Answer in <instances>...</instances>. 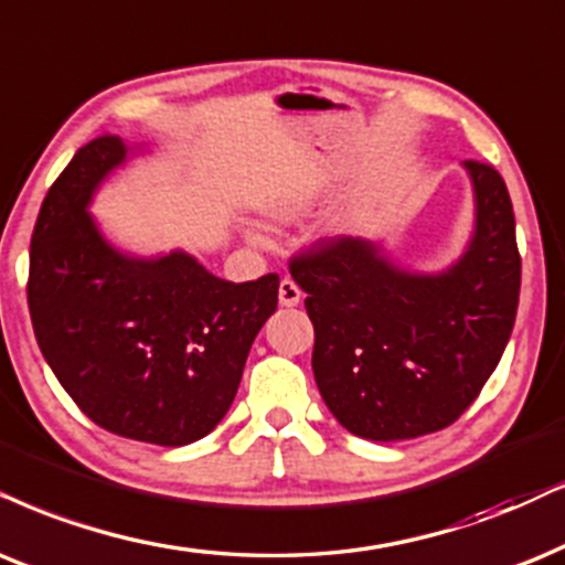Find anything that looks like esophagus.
Masks as SVG:
<instances>
[{"mask_svg":"<svg viewBox=\"0 0 565 565\" xmlns=\"http://www.w3.org/2000/svg\"><path fill=\"white\" fill-rule=\"evenodd\" d=\"M299 299H302V289L291 278H281V284H278V302H281V307H297Z\"/></svg>","mask_w":565,"mask_h":565,"instance_id":"34e87169","label":"esophagus"}]
</instances>
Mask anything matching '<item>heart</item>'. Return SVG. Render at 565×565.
<instances>
[{"label":"heart","instance_id":"1","mask_svg":"<svg viewBox=\"0 0 565 565\" xmlns=\"http://www.w3.org/2000/svg\"><path fill=\"white\" fill-rule=\"evenodd\" d=\"M318 188H320L318 180H297L289 184H278V188H270L268 192H263L260 211L266 213L268 218H276V221L297 218L299 213L312 203ZM247 239L253 242V245H263V239L255 232H247Z\"/></svg>","mask_w":565,"mask_h":565}]
</instances>
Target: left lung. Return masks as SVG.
<instances>
[{
    "instance_id": "8db88e82",
    "label": "left lung",
    "mask_w": 565,
    "mask_h": 565,
    "mask_svg": "<svg viewBox=\"0 0 565 565\" xmlns=\"http://www.w3.org/2000/svg\"><path fill=\"white\" fill-rule=\"evenodd\" d=\"M475 200L467 247L440 270L402 266L383 239L333 237L291 260L316 326L320 396L352 435L391 443L448 427L501 362L521 258L503 177L463 161Z\"/></svg>"
}]
</instances>
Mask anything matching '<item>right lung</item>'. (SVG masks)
<instances>
[{
  "instance_id": "add662e5",
  "label": "right lung",
  "mask_w": 565,
  "mask_h": 565,
  "mask_svg": "<svg viewBox=\"0 0 565 565\" xmlns=\"http://www.w3.org/2000/svg\"><path fill=\"white\" fill-rule=\"evenodd\" d=\"M146 151L104 135L73 156L35 221L28 307L41 354L93 423L177 448L230 412L249 347L276 312L278 276L232 284L184 249L114 245L90 203Z\"/></svg>"
}]
</instances>
